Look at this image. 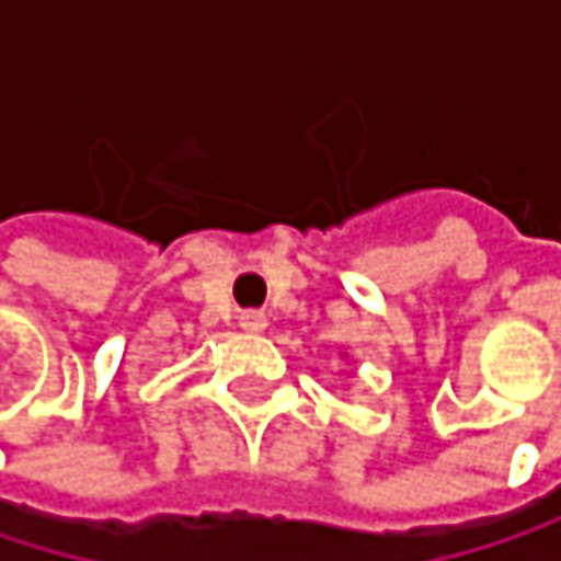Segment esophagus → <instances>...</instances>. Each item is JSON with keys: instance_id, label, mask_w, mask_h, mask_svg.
I'll list each match as a JSON object with an SVG mask.
<instances>
[{"instance_id": "34e87169", "label": "esophagus", "mask_w": 561, "mask_h": 561, "mask_svg": "<svg viewBox=\"0 0 561 561\" xmlns=\"http://www.w3.org/2000/svg\"><path fill=\"white\" fill-rule=\"evenodd\" d=\"M266 324H270V321H266V314H263V311H243V314H240V328H243V331H250V334L266 331Z\"/></svg>"}]
</instances>
